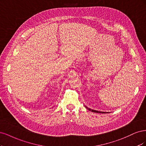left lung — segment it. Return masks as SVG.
I'll return each mask as SVG.
<instances>
[{"instance_id": "left-lung-1", "label": "left lung", "mask_w": 146, "mask_h": 146, "mask_svg": "<svg viewBox=\"0 0 146 146\" xmlns=\"http://www.w3.org/2000/svg\"><path fill=\"white\" fill-rule=\"evenodd\" d=\"M86 108H87L86 106ZM89 110H90V111H93V112H95V113H106V112H103V111H97V110H91V109H88Z\"/></svg>"}]
</instances>
